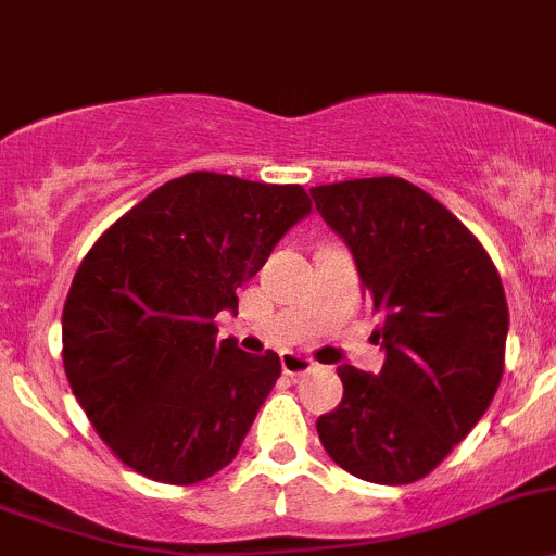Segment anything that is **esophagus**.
<instances>
[{"instance_id":"obj_1","label":"esophagus","mask_w":556,"mask_h":556,"mask_svg":"<svg viewBox=\"0 0 556 556\" xmlns=\"http://www.w3.org/2000/svg\"><path fill=\"white\" fill-rule=\"evenodd\" d=\"M281 368L287 377H303V374H311L316 368V363L311 361V357H305V354H298V352H287L281 357Z\"/></svg>"}]
</instances>
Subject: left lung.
I'll use <instances>...</instances> for the list:
<instances>
[{
  "instance_id": "8db88e82",
  "label": "left lung",
  "mask_w": 556,
  "mask_h": 556,
  "mask_svg": "<svg viewBox=\"0 0 556 556\" xmlns=\"http://www.w3.org/2000/svg\"><path fill=\"white\" fill-rule=\"evenodd\" d=\"M346 242L382 325V371L338 368L343 399L316 420L327 456L354 478L404 485L445 462L485 415L505 368L507 303L478 237L401 177L311 188Z\"/></svg>"
}]
</instances>
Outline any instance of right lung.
I'll use <instances>...</instances> for the list:
<instances>
[{
	"label": "right lung",
	"instance_id": "right-lung-1",
	"mask_svg": "<svg viewBox=\"0 0 556 556\" xmlns=\"http://www.w3.org/2000/svg\"><path fill=\"white\" fill-rule=\"evenodd\" d=\"M308 213L300 185L190 172L100 235L67 292L62 361L119 462L172 485L235 462L281 361L218 343L213 319Z\"/></svg>",
	"mask_w": 556,
	"mask_h": 556
}]
</instances>
